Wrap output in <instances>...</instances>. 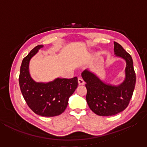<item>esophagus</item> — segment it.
Here are the masks:
<instances>
[{
  "mask_svg": "<svg viewBox=\"0 0 147 147\" xmlns=\"http://www.w3.org/2000/svg\"><path fill=\"white\" fill-rule=\"evenodd\" d=\"M78 82L79 85H84V84H85V82H84V80L81 77H78Z\"/></svg>",
  "mask_w": 147,
  "mask_h": 147,
  "instance_id": "obj_1",
  "label": "esophagus"
}]
</instances>
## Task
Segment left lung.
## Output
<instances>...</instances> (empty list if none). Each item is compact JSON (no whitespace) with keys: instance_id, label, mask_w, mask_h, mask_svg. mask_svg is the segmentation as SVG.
I'll use <instances>...</instances> for the list:
<instances>
[{"instance_id":"left-lung-1","label":"left lung","mask_w":147,"mask_h":147,"mask_svg":"<svg viewBox=\"0 0 147 147\" xmlns=\"http://www.w3.org/2000/svg\"><path fill=\"white\" fill-rule=\"evenodd\" d=\"M114 52L117 56L126 62L125 80L120 85L115 86L104 83L88 70L82 73L86 82L87 102L89 108L100 116L115 115L124 110L130 102L136 86V76L131 56L117 42H114Z\"/></svg>"}]
</instances>
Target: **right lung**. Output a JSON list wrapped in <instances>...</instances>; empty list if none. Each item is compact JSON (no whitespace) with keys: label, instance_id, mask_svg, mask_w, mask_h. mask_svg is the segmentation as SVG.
Segmentation results:
<instances>
[{"label":"right lung","instance_id":"add662e5","mask_svg":"<svg viewBox=\"0 0 147 147\" xmlns=\"http://www.w3.org/2000/svg\"><path fill=\"white\" fill-rule=\"evenodd\" d=\"M43 46H36L22 61L19 82L27 105L35 113L43 117L61 114L68 105L69 98L78 86V78H57L49 83L36 82L29 74V61Z\"/></svg>","mask_w":147,"mask_h":147}]
</instances>
